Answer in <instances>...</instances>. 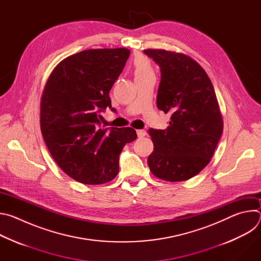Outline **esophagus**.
Wrapping results in <instances>:
<instances>
[{
	"label": "esophagus",
	"instance_id": "obj_1",
	"mask_svg": "<svg viewBox=\"0 0 261 261\" xmlns=\"http://www.w3.org/2000/svg\"><path fill=\"white\" fill-rule=\"evenodd\" d=\"M137 132V135H138V137H143V136H145V134H146V132H145V130H137L136 131Z\"/></svg>",
	"mask_w": 261,
	"mask_h": 261
}]
</instances>
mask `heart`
<instances>
[{
	"label": "heart",
	"instance_id": "b5f03b06",
	"mask_svg": "<svg viewBox=\"0 0 261 261\" xmlns=\"http://www.w3.org/2000/svg\"><path fill=\"white\" fill-rule=\"evenodd\" d=\"M133 70H134L135 77H142V76H145V75H148V74L153 73L150 62H148L143 57H138L134 60Z\"/></svg>",
	"mask_w": 261,
	"mask_h": 261
}]
</instances>
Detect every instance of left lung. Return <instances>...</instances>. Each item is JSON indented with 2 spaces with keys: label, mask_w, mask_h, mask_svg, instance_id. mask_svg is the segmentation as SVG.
Returning <instances> with one entry per match:
<instances>
[{
  "label": "left lung",
  "mask_w": 261,
  "mask_h": 261,
  "mask_svg": "<svg viewBox=\"0 0 261 261\" xmlns=\"http://www.w3.org/2000/svg\"><path fill=\"white\" fill-rule=\"evenodd\" d=\"M143 53L160 67L157 107L171 115L165 130H148L154 142L148 167L164 180L189 179L210 163L222 135L214 87L203 68L188 56L165 49Z\"/></svg>",
  "instance_id": "1"
}]
</instances>
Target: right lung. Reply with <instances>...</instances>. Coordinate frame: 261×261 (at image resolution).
<instances>
[{
  "mask_svg": "<svg viewBox=\"0 0 261 261\" xmlns=\"http://www.w3.org/2000/svg\"><path fill=\"white\" fill-rule=\"evenodd\" d=\"M130 56L127 48L88 49L63 60L41 98L40 127L49 153L70 177L98 185L114 179L126 143L136 131L101 128V113L113 111L109 91Z\"/></svg>",
  "mask_w": 261,
  "mask_h": 261,
  "instance_id": "obj_1",
  "label": "right lung"
}]
</instances>
